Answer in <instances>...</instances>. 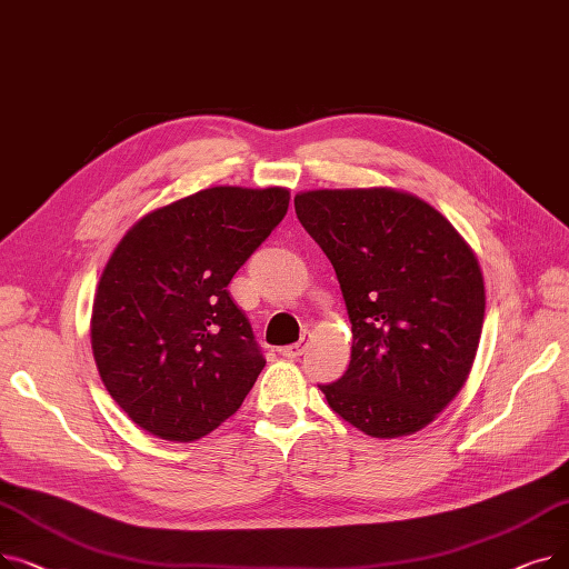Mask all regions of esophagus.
Returning a JSON list of instances; mask_svg holds the SVG:
<instances>
[{"instance_id": "1", "label": "esophagus", "mask_w": 569, "mask_h": 569, "mask_svg": "<svg viewBox=\"0 0 569 569\" xmlns=\"http://www.w3.org/2000/svg\"><path fill=\"white\" fill-rule=\"evenodd\" d=\"M309 341H311V335L307 332V335H305L300 341H297V343L286 346V348H283V355L288 357V360H297V357H302V355H305V350H307Z\"/></svg>"}]
</instances>
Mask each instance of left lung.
I'll return each instance as SVG.
<instances>
[{
    "label": "left lung",
    "instance_id": "left-lung-1",
    "mask_svg": "<svg viewBox=\"0 0 569 569\" xmlns=\"http://www.w3.org/2000/svg\"><path fill=\"white\" fill-rule=\"evenodd\" d=\"M295 214L330 258L348 318V371L320 390L373 438L425 429L463 387L480 346L485 279L438 209L395 189H320Z\"/></svg>",
    "mask_w": 569,
    "mask_h": 569
}]
</instances>
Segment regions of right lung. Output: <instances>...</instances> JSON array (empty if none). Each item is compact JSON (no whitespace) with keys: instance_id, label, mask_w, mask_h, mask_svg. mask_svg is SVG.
I'll return each mask as SVG.
<instances>
[{"instance_id":"1","label":"right lung","mask_w":569,"mask_h":569,"mask_svg":"<svg viewBox=\"0 0 569 569\" xmlns=\"http://www.w3.org/2000/svg\"><path fill=\"white\" fill-rule=\"evenodd\" d=\"M288 200L281 187H212L154 209L117 244L94 297L92 350L140 429L191 442L251 392L264 357L228 283Z\"/></svg>"}]
</instances>
